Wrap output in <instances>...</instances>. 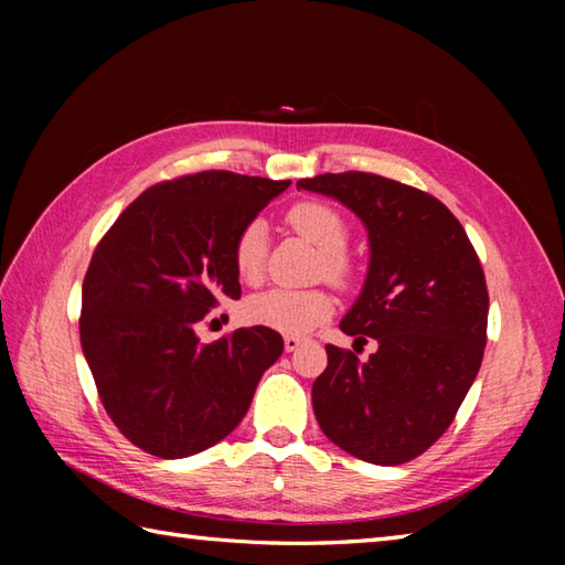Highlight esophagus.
I'll list each match as a JSON object with an SVG mask.
<instances>
[{
    "instance_id": "34e87169",
    "label": "esophagus",
    "mask_w": 565,
    "mask_h": 565,
    "mask_svg": "<svg viewBox=\"0 0 565 565\" xmlns=\"http://www.w3.org/2000/svg\"><path fill=\"white\" fill-rule=\"evenodd\" d=\"M301 344H303V340L301 338H294V334H286V338H284V350L286 352H296Z\"/></svg>"
}]
</instances>
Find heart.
Masks as SVG:
<instances>
[{
    "mask_svg": "<svg viewBox=\"0 0 565 565\" xmlns=\"http://www.w3.org/2000/svg\"><path fill=\"white\" fill-rule=\"evenodd\" d=\"M289 223L298 235H303L310 245L320 249L318 274L326 276L334 286H347L352 281L354 267L347 257V227L340 211L328 203L301 201L286 213ZM264 255H267V235H264L262 221H249L237 233L233 245L235 271L245 284H259L264 276ZM334 313V298L322 289L294 291V289H271L252 296L245 303V318L259 328H269L286 334H308Z\"/></svg>",
    "mask_w": 565,
    "mask_h": 565,
    "instance_id": "b5f03b06",
    "label": "heart"
}]
</instances>
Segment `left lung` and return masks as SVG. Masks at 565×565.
Segmentation results:
<instances>
[{
  "label": "left lung",
  "mask_w": 565,
  "mask_h": 565,
  "mask_svg": "<svg viewBox=\"0 0 565 565\" xmlns=\"http://www.w3.org/2000/svg\"><path fill=\"white\" fill-rule=\"evenodd\" d=\"M344 203L369 231L364 289L340 322L379 350L359 362L328 344L313 383L320 429L356 459L398 466L435 444L481 369L488 289L461 223L435 196L369 172L296 182Z\"/></svg>",
  "instance_id": "8db88e82"
}]
</instances>
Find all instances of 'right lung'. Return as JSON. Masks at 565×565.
<instances>
[{
    "mask_svg": "<svg viewBox=\"0 0 565 565\" xmlns=\"http://www.w3.org/2000/svg\"><path fill=\"white\" fill-rule=\"evenodd\" d=\"M289 184L223 170L154 184L94 249L82 352L106 413L142 451L184 459L225 439L281 356L276 330L201 344L196 328L221 298H239L235 237Z\"/></svg>",
    "mask_w": 565,
    "mask_h": 565,
    "instance_id": "add662e5",
    "label": "right lung"
}]
</instances>
